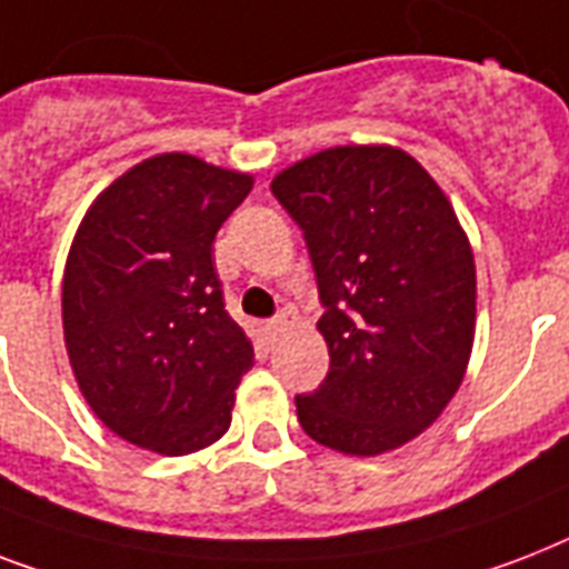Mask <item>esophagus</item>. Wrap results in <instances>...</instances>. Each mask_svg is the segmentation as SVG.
<instances>
[{"label": "esophagus", "instance_id": "esophagus-1", "mask_svg": "<svg viewBox=\"0 0 569 569\" xmlns=\"http://www.w3.org/2000/svg\"><path fill=\"white\" fill-rule=\"evenodd\" d=\"M266 330H268V337H280V333H283V330H286V319H283V316H277V319L268 321Z\"/></svg>", "mask_w": 569, "mask_h": 569}]
</instances>
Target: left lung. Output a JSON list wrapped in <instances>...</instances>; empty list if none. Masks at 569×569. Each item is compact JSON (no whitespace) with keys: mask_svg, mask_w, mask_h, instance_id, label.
<instances>
[{"mask_svg":"<svg viewBox=\"0 0 569 569\" xmlns=\"http://www.w3.org/2000/svg\"><path fill=\"white\" fill-rule=\"evenodd\" d=\"M271 191L301 223L321 303L328 378L298 396L312 440L375 458L440 419L476 339V257L455 206L392 144L328 147Z\"/></svg>","mask_w":569,"mask_h":569,"instance_id":"obj_1","label":"left lung"}]
</instances>
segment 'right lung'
<instances>
[{"label": "right lung", "instance_id": "1", "mask_svg": "<svg viewBox=\"0 0 569 569\" xmlns=\"http://www.w3.org/2000/svg\"><path fill=\"white\" fill-rule=\"evenodd\" d=\"M253 173L189 153L132 164L88 206L61 280L79 392L109 431L180 458L227 433L253 342L227 316L212 241Z\"/></svg>", "mask_w": 569, "mask_h": 569}]
</instances>
